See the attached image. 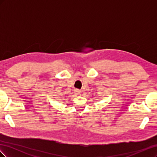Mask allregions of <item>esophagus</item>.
<instances>
[{
	"label": "esophagus",
	"instance_id": "34e87169",
	"mask_svg": "<svg viewBox=\"0 0 157 157\" xmlns=\"http://www.w3.org/2000/svg\"><path fill=\"white\" fill-rule=\"evenodd\" d=\"M75 94H77V95H78V94H80V91L79 90H77V89H76L75 90Z\"/></svg>",
	"mask_w": 157,
	"mask_h": 157
}]
</instances>
